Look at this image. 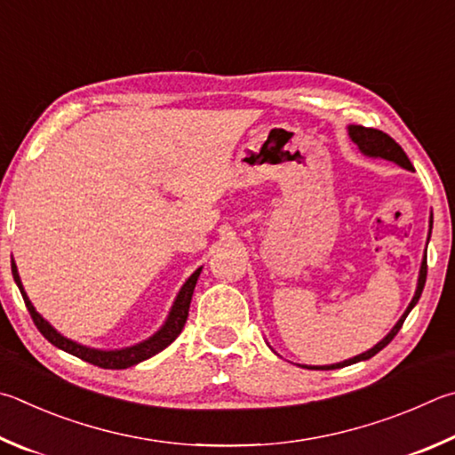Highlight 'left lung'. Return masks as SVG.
I'll use <instances>...</instances> for the list:
<instances>
[{"mask_svg":"<svg viewBox=\"0 0 455 455\" xmlns=\"http://www.w3.org/2000/svg\"><path fill=\"white\" fill-rule=\"evenodd\" d=\"M348 135L354 143H356V147L360 148V153H364L366 156H378V159H386V161H392L395 164H400L402 169H408V171H414V164L410 163L408 155L403 153V148L394 141V139L390 135H386L384 131H378V129H368V127H362V125H350L348 127ZM432 222L429 220V228H432ZM429 241V238H427ZM426 275H427V264H426V256H424V262H422V268H419V278H418V288H416V294L414 299H411L410 307L406 308V312L402 314V318L395 322V326L387 332L386 338H382L374 348H370L368 352L364 354H358V356H354L350 360H344V362H338V364H330V366H310V370H336V368H344V366H350V364H356V362H362V360H368L371 356H376V354L386 348L387 344H390L394 340V336L400 332V328L403 324V320H406V316L410 314V310L416 307L419 296H422V291H424V284H426ZM308 368V366H304Z\"/></svg>","mask_w":455,"mask_h":455,"instance_id":"8db88e82","label":"left lung"}]
</instances>
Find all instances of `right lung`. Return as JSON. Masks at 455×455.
<instances>
[{"label":"right lung","mask_w":455,"mask_h":455,"mask_svg":"<svg viewBox=\"0 0 455 455\" xmlns=\"http://www.w3.org/2000/svg\"><path fill=\"white\" fill-rule=\"evenodd\" d=\"M203 268H196L191 276H188L187 283L180 288L175 302H172L171 312L167 320H164V324L161 326V330H156V332L147 338V340L139 342L135 346H129V348H121V350H97V348H89V346L84 344H77L69 340V338H65L63 334L57 332V330L49 324V322L41 316V314L33 308L31 300L28 299L26 291H23V284H21V278H20V272L18 267H15V262L12 260V275L15 284H18L20 292L23 296V302H26V307L31 314L33 322H36V326L41 334H44L49 342L57 348H61L63 352L73 354V356H77L81 360L89 362V364L99 366V368H105V370H123V368H131L139 364V362H143L147 358L155 356V354H159L161 350L167 348V346L175 340V338L183 332L185 328V322L188 316V307H191V299H193V292H195V286H196V280H199Z\"/></svg>","instance_id":"add662e5"}]
</instances>
